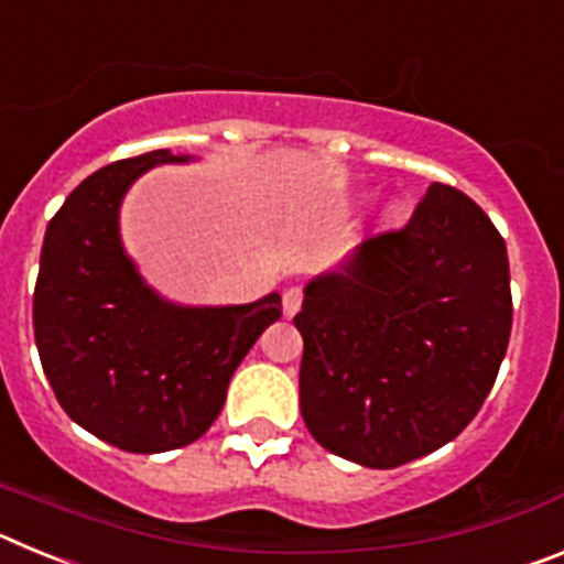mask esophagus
Masks as SVG:
<instances>
[{
  "label": "esophagus",
  "instance_id": "esophagus-1",
  "mask_svg": "<svg viewBox=\"0 0 564 564\" xmlns=\"http://www.w3.org/2000/svg\"><path fill=\"white\" fill-rule=\"evenodd\" d=\"M302 299H305L302 288H288L285 296H282V313H285L288 318L296 316L299 307H302Z\"/></svg>",
  "mask_w": 564,
  "mask_h": 564
}]
</instances>
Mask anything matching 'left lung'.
<instances>
[{
  "instance_id": "left-lung-1",
  "label": "left lung",
  "mask_w": 564,
  "mask_h": 564,
  "mask_svg": "<svg viewBox=\"0 0 564 564\" xmlns=\"http://www.w3.org/2000/svg\"><path fill=\"white\" fill-rule=\"evenodd\" d=\"M500 231L471 197L432 183L398 231L367 237L305 288L299 406L327 452L395 468L466 430L511 336Z\"/></svg>"
}]
</instances>
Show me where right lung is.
I'll return each instance as SVG.
<instances>
[{
  "instance_id": "1",
  "label": "right lung",
  "mask_w": 564,
  "mask_h": 564,
  "mask_svg": "<svg viewBox=\"0 0 564 564\" xmlns=\"http://www.w3.org/2000/svg\"><path fill=\"white\" fill-rule=\"evenodd\" d=\"M169 149L109 163L69 192L50 220L33 291L44 376L78 426L134 455L188 446L217 421L228 381L282 296L183 307L141 279L118 234L123 194Z\"/></svg>"
}]
</instances>
